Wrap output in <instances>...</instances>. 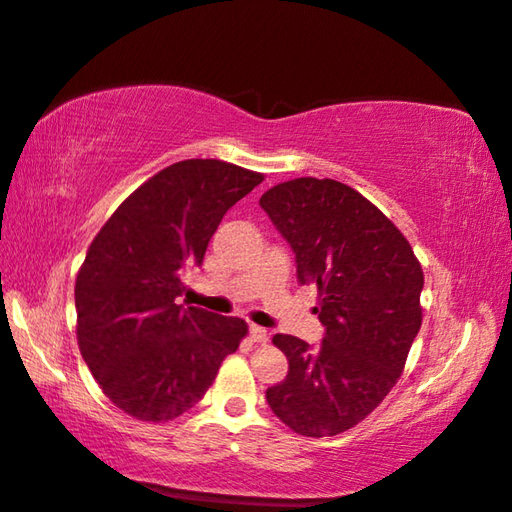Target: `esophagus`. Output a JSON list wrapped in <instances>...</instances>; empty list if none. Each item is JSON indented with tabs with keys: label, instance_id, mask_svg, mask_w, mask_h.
<instances>
[{
	"label": "esophagus",
	"instance_id": "esophagus-1",
	"mask_svg": "<svg viewBox=\"0 0 512 512\" xmlns=\"http://www.w3.org/2000/svg\"><path fill=\"white\" fill-rule=\"evenodd\" d=\"M248 332H250V339L255 343H268V332L264 328H259V325H250Z\"/></svg>",
	"mask_w": 512,
	"mask_h": 512
}]
</instances>
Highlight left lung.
I'll list each match as a JSON object with an SVG mask.
<instances>
[{
  "label": "left lung",
  "mask_w": 512,
  "mask_h": 512,
  "mask_svg": "<svg viewBox=\"0 0 512 512\" xmlns=\"http://www.w3.org/2000/svg\"><path fill=\"white\" fill-rule=\"evenodd\" d=\"M259 204L295 253L301 284L317 286L314 312L325 328L317 350L273 336L288 376L266 400L299 436H339L383 402L405 369L422 325L420 262L394 222L343 182L295 178Z\"/></svg>",
  "instance_id": "8db88e82"
}]
</instances>
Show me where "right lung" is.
<instances>
[{
  "label": "right lung",
  "mask_w": 512,
  "mask_h": 512,
  "mask_svg": "<svg viewBox=\"0 0 512 512\" xmlns=\"http://www.w3.org/2000/svg\"><path fill=\"white\" fill-rule=\"evenodd\" d=\"M264 180L193 158L158 171L103 224L76 275V339L103 394L145 422L198 402L248 332L246 321L178 306L224 213Z\"/></svg>",
  "instance_id": "obj_1"
}]
</instances>
